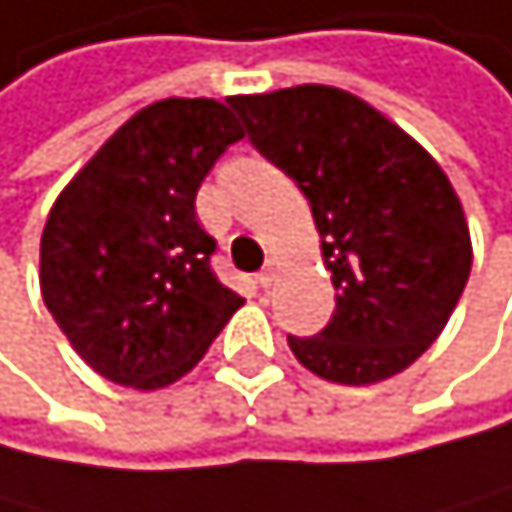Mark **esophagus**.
I'll list each match as a JSON object with an SVG mask.
<instances>
[{
  "label": "esophagus",
  "instance_id": "obj_1",
  "mask_svg": "<svg viewBox=\"0 0 512 512\" xmlns=\"http://www.w3.org/2000/svg\"><path fill=\"white\" fill-rule=\"evenodd\" d=\"M274 261H267V267L261 270V274L258 277H254V280H258V286H261V290H270V283H274Z\"/></svg>",
  "mask_w": 512,
  "mask_h": 512
}]
</instances>
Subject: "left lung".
<instances>
[{
    "label": "left lung",
    "mask_w": 512,
    "mask_h": 512,
    "mask_svg": "<svg viewBox=\"0 0 512 512\" xmlns=\"http://www.w3.org/2000/svg\"><path fill=\"white\" fill-rule=\"evenodd\" d=\"M251 146L306 194L337 306L290 350L315 376L382 382L408 369L456 309L472 238L443 168L357 95L296 85L235 95Z\"/></svg>",
    "instance_id": "1"
}]
</instances>
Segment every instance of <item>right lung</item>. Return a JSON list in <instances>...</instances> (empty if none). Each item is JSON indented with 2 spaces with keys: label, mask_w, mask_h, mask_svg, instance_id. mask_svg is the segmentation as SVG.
Returning <instances> with one entry per match:
<instances>
[{
  "label": "right lung",
  "mask_w": 512,
  "mask_h": 512,
  "mask_svg": "<svg viewBox=\"0 0 512 512\" xmlns=\"http://www.w3.org/2000/svg\"><path fill=\"white\" fill-rule=\"evenodd\" d=\"M245 133L213 98L143 107L56 197L40 235V293L98 376L165 389L242 306L210 258L197 191Z\"/></svg>",
  "instance_id": "1"
}]
</instances>
